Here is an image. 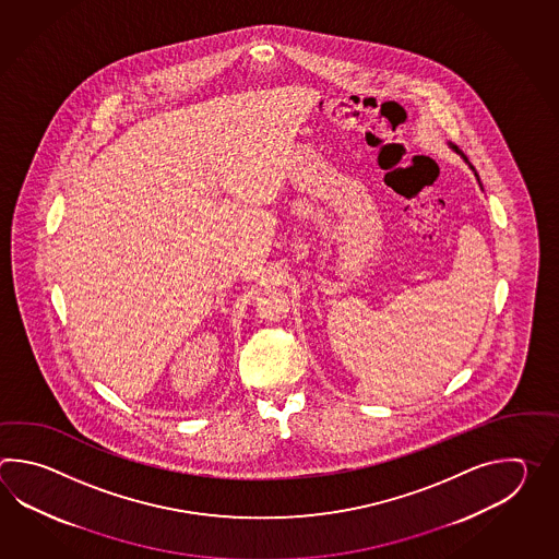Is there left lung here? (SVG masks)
<instances>
[{
	"label": "left lung",
	"mask_w": 559,
	"mask_h": 559,
	"mask_svg": "<svg viewBox=\"0 0 559 559\" xmlns=\"http://www.w3.org/2000/svg\"><path fill=\"white\" fill-rule=\"evenodd\" d=\"M450 147H452V150H453V152H455V154H460V155H462V157H464L465 164H467V166L472 167V171H474V174H475L474 166H472V164H469V162H467V157H465V155L462 154V152H460V150H457V147H455V145H452V143H450ZM475 178H477V174H475ZM477 181H479V178H477ZM479 186H481V183H479Z\"/></svg>",
	"instance_id": "left-lung-1"
}]
</instances>
